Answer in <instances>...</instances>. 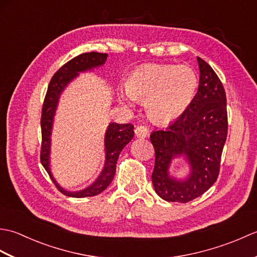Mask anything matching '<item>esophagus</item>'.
Wrapping results in <instances>:
<instances>
[{"instance_id": "obj_1", "label": "esophagus", "mask_w": 257, "mask_h": 257, "mask_svg": "<svg viewBox=\"0 0 257 257\" xmlns=\"http://www.w3.org/2000/svg\"><path fill=\"white\" fill-rule=\"evenodd\" d=\"M148 133L149 130L146 125H138V127H136L135 129V134L138 138H146L147 136H148Z\"/></svg>"}]
</instances>
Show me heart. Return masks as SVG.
I'll use <instances>...</instances> for the list:
<instances>
[{
	"instance_id": "b5f03b06",
	"label": "heart",
	"mask_w": 257,
	"mask_h": 257,
	"mask_svg": "<svg viewBox=\"0 0 257 257\" xmlns=\"http://www.w3.org/2000/svg\"><path fill=\"white\" fill-rule=\"evenodd\" d=\"M125 92L119 95L124 107L145 102L151 120L168 123L181 117L198 87L194 70L187 65L148 64L133 70L125 80Z\"/></svg>"
}]
</instances>
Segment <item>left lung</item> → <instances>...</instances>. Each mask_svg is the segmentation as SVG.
<instances>
[{
  "mask_svg": "<svg viewBox=\"0 0 257 257\" xmlns=\"http://www.w3.org/2000/svg\"><path fill=\"white\" fill-rule=\"evenodd\" d=\"M198 63L199 88L190 106L167 129L150 135L156 152L152 183L156 193L169 202L187 203L214 184L227 137L224 87L209 64L200 57ZM180 156H184L191 167L185 180L168 174L171 161Z\"/></svg>",
  "mask_w": 257,
  "mask_h": 257,
  "instance_id": "left-lung-1",
  "label": "left lung"
}]
</instances>
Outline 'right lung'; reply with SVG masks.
I'll use <instances>...</instances> for the list:
<instances>
[{"label":"right lung","instance_id":"1","mask_svg":"<svg viewBox=\"0 0 257 257\" xmlns=\"http://www.w3.org/2000/svg\"><path fill=\"white\" fill-rule=\"evenodd\" d=\"M108 54H101L97 52L84 53L74 57L59 68L54 74L50 85H48L47 92L43 103L41 128H42V148H41V162L45 168L47 173L50 174L52 181L56 185V188L61 192L72 198H86V196H94L102 192L109 184L111 183L114 173H116V165L120 152L123 147L129 144L134 138V125L132 123H116L111 122L108 125L105 135V152L106 160L103 169L99 177L92 182L89 187L84 190L69 192L64 190L54 179L50 169V152H51V135L59 96L63 92L70 81L77 77L80 72H86L92 68L102 66L107 61Z\"/></svg>","mask_w":257,"mask_h":257}]
</instances>
